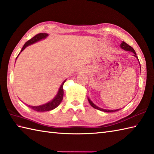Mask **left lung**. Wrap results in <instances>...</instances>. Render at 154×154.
I'll return each mask as SVG.
<instances>
[{"label": "left lung", "mask_w": 154, "mask_h": 154, "mask_svg": "<svg viewBox=\"0 0 154 154\" xmlns=\"http://www.w3.org/2000/svg\"><path fill=\"white\" fill-rule=\"evenodd\" d=\"M120 47H121V48H122V49L125 50V51H130V52H132L134 53V56H136V57L137 59H138V58H137V55H136V52H135V51H134V49L131 46L128 45L127 43H125V42L123 41V42H122L121 43ZM88 102H89V103H90V104L91 106H92L94 108L98 109V110H100V111H103V112H117V111H118V110H120V109H110V110H109V109H105L100 108L98 107V106H96V105L94 104V103L92 101H91V100H90L89 98H88Z\"/></svg>", "instance_id": "left-lung-1"}]
</instances>
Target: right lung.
I'll return each instance as SVG.
<instances>
[{
	"label": "right lung",
	"mask_w": 154,
	"mask_h": 154,
	"mask_svg": "<svg viewBox=\"0 0 154 154\" xmlns=\"http://www.w3.org/2000/svg\"><path fill=\"white\" fill-rule=\"evenodd\" d=\"M48 36V34H46V33H39V34H36V35H35L34 37H32V38L30 39L29 40H28V41L24 44V45L23 46V48H22V50H21V52L24 51L25 48L27 47L28 46H29L30 45H32V44L35 43L38 41H39V40H42V39H45ZM19 54H20V53H19ZM19 54H18V55H19ZM17 57H18V56H17ZM65 82H66V80H64L63 82H62L60 87V89L58 90V94H56V96H55V98L53 99L52 101L46 103H45V104L41 105V106H32L29 105V106H28V107L32 108V109H34V110L37 111V112H46V111L52 110V109H54V108H56L60 104V103H61L62 99H63V96H64L63 85H64Z\"/></svg>",
	"instance_id": "right-lung-1"
}]
</instances>
